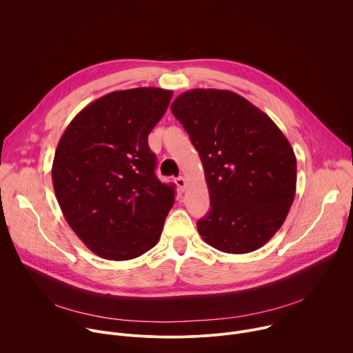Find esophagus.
<instances>
[{"mask_svg": "<svg viewBox=\"0 0 353 353\" xmlns=\"http://www.w3.org/2000/svg\"><path fill=\"white\" fill-rule=\"evenodd\" d=\"M174 183H176V184H177V187L180 188V191H184V188H185V180H184V177H183V176L176 177V179H174Z\"/></svg>", "mask_w": 353, "mask_h": 353, "instance_id": "esophagus-1", "label": "esophagus"}]
</instances>
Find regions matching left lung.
<instances>
[{
    "label": "left lung",
    "instance_id": "obj_1",
    "mask_svg": "<svg viewBox=\"0 0 353 353\" xmlns=\"http://www.w3.org/2000/svg\"><path fill=\"white\" fill-rule=\"evenodd\" d=\"M170 109L204 166L211 210L196 222L201 237L229 254L263 247L294 199L296 157L286 137L230 90L191 89Z\"/></svg>",
    "mask_w": 353,
    "mask_h": 353
}]
</instances>
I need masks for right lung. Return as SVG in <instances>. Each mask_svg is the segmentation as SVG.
Returning a JSON list of instances; mask_svg holds the SVG:
<instances>
[{
    "instance_id": "obj_1",
    "label": "right lung",
    "mask_w": 353,
    "mask_h": 353,
    "mask_svg": "<svg viewBox=\"0 0 353 353\" xmlns=\"http://www.w3.org/2000/svg\"><path fill=\"white\" fill-rule=\"evenodd\" d=\"M173 92L116 90L81 110L53 161L54 192L64 218L99 257L132 260L152 248L174 203V184L155 174L148 135Z\"/></svg>"
}]
</instances>
